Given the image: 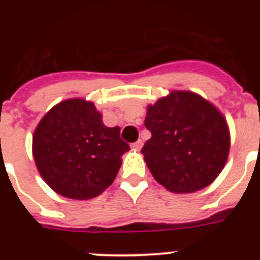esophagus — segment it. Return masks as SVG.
Here are the masks:
<instances>
[{
	"label": "esophagus",
	"mask_w": 260,
	"mask_h": 260,
	"mask_svg": "<svg viewBox=\"0 0 260 260\" xmlns=\"http://www.w3.org/2000/svg\"><path fill=\"white\" fill-rule=\"evenodd\" d=\"M142 146H143V141L138 140L137 142L133 143V145H132V148H133V149H136V151H140V149L142 148Z\"/></svg>",
	"instance_id": "34e87169"
}]
</instances>
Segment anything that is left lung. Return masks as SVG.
I'll use <instances>...</instances> for the list:
<instances>
[{
	"label": "left lung",
	"instance_id": "left-lung-1",
	"mask_svg": "<svg viewBox=\"0 0 260 260\" xmlns=\"http://www.w3.org/2000/svg\"><path fill=\"white\" fill-rule=\"evenodd\" d=\"M152 137L141 153L154 180L175 193L212 183L228 161L230 132L221 112L193 91L172 90L147 106Z\"/></svg>",
	"mask_w": 260,
	"mask_h": 260
}]
</instances>
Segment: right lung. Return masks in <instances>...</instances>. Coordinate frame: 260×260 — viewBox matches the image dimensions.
Wrapping results in <instances>:
<instances>
[{
    "label": "right lung",
    "instance_id": "obj_1",
    "mask_svg": "<svg viewBox=\"0 0 260 260\" xmlns=\"http://www.w3.org/2000/svg\"><path fill=\"white\" fill-rule=\"evenodd\" d=\"M119 127H107L93 102L62 101L41 118L32 136L39 174L59 195L89 200L113 183L129 146Z\"/></svg>",
    "mask_w": 260,
    "mask_h": 260
}]
</instances>
